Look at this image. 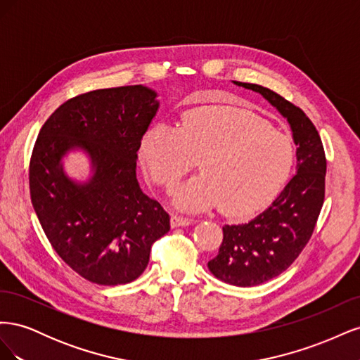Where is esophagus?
I'll return each instance as SVG.
<instances>
[{"mask_svg":"<svg viewBox=\"0 0 360 360\" xmlns=\"http://www.w3.org/2000/svg\"><path fill=\"white\" fill-rule=\"evenodd\" d=\"M195 221L193 219H189V217H183V216H179V214H172L171 216V226L172 228H177V226H186V225H191L193 224Z\"/></svg>","mask_w":360,"mask_h":360,"instance_id":"esophagus-1","label":"esophagus"}]
</instances>
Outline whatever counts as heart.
<instances>
[{
    "mask_svg": "<svg viewBox=\"0 0 360 360\" xmlns=\"http://www.w3.org/2000/svg\"><path fill=\"white\" fill-rule=\"evenodd\" d=\"M197 159L202 172L176 191L172 204L186 212L219 205L224 214L246 216L287 181L294 148L264 120L228 106L198 108L184 115L177 129L155 124L141 139V163L168 191Z\"/></svg>",
    "mask_w": 360,
    "mask_h": 360,
    "instance_id": "heart-1",
    "label": "heart"
}]
</instances>
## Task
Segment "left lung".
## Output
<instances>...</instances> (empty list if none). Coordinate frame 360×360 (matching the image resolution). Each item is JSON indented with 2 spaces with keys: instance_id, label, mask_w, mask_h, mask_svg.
Segmentation results:
<instances>
[{
  "instance_id": "8db88e82",
  "label": "left lung",
  "mask_w": 360,
  "mask_h": 360,
  "mask_svg": "<svg viewBox=\"0 0 360 360\" xmlns=\"http://www.w3.org/2000/svg\"><path fill=\"white\" fill-rule=\"evenodd\" d=\"M233 82L275 106L287 118L297 146L296 176L252 221L225 225L219 252L207 264L226 284L254 287L287 270L309 242L324 201L326 156L317 129L300 108L266 86Z\"/></svg>"
}]
</instances>
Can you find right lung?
<instances>
[{"instance_id": "1", "label": "right lung", "mask_w": 360, "mask_h": 360, "mask_svg": "<svg viewBox=\"0 0 360 360\" xmlns=\"http://www.w3.org/2000/svg\"><path fill=\"white\" fill-rule=\"evenodd\" d=\"M156 97L144 85L76 96L46 120L32 148L30 193L43 231L64 263L94 284L135 281L151 245L169 231V214L136 180V151L159 110ZM73 149L92 160L86 182L62 169Z\"/></svg>"}]
</instances>
